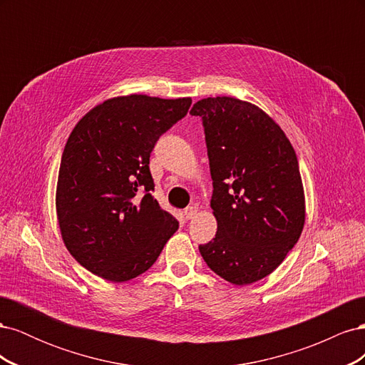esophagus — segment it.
<instances>
[{
    "mask_svg": "<svg viewBox=\"0 0 365 365\" xmlns=\"http://www.w3.org/2000/svg\"><path fill=\"white\" fill-rule=\"evenodd\" d=\"M197 212H200V207H197V205H190V207H187L184 210V216H185V219H192V217L196 216Z\"/></svg>",
    "mask_w": 365,
    "mask_h": 365,
    "instance_id": "esophagus-1",
    "label": "esophagus"
}]
</instances>
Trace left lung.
Returning <instances> with one entry per match:
<instances>
[{
  "label": "left lung",
  "instance_id": "left-lung-1",
  "mask_svg": "<svg viewBox=\"0 0 365 365\" xmlns=\"http://www.w3.org/2000/svg\"><path fill=\"white\" fill-rule=\"evenodd\" d=\"M213 195L216 237L200 252L224 280L267 277L300 239L306 219L300 168L291 141L259 106L231 96L197 101Z\"/></svg>",
  "mask_w": 365,
  "mask_h": 365
}]
</instances>
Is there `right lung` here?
<instances>
[{
	"label": "right lung",
	"mask_w": 365,
	"mask_h": 365,
	"mask_svg": "<svg viewBox=\"0 0 365 365\" xmlns=\"http://www.w3.org/2000/svg\"><path fill=\"white\" fill-rule=\"evenodd\" d=\"M190 105V97L118 96L94 106L71 130L58 175V222L71 256L98 277H138L178 230L150 193L149 158Z\"/></svg>",
	"instance_id": "obj_1"
}]
</instances>
